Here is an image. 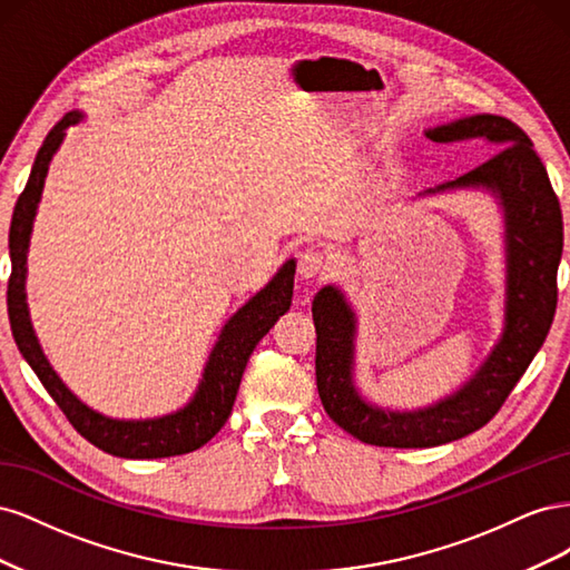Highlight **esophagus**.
Returning a JSON list of instances; mask_svg holds the SVG:
<instances>
[{"instance_id": "1", "label": "esophagus", "mask_w": 570, "mask_h": 570, "mask_svg": "<svg viewBox=\"0 0 570 570\" xmlns=\"http://www.w3.org/2000/svg\"><path fill=\"white\" fill-rule=\"evenodd\" d=\"M325 271V256L316 247H308L299 256V275L302 278H316L318 273Z\"/></svg>"}]
</instances>
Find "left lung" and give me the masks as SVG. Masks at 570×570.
I'll return each instance as SVG.
<instances>
[{"label":"left lung","instance_id":"obj_1","mask_svg":"<svg viewBox=\"0 0 570 570\" xmlns=\"http://www.w3.org/2000/svg\"><path fill=\"white\" fill-rule=\"evenodd\" d=\"M433 142H480L497 149L469 174L425 189L419 197L482 193L504 223V323L473 375L442 400L419 409L371 402L356 385L354 306L337 285H323L312 304L316 325V385L323 409L356 440L375 446L419 450L461 440L502 409L540 352L557 312V271L563 218L547 168L530 137L509 118L475 114L428 128Z\"/></svg>","mask_w":570,"mask_h":570}]
</instances>
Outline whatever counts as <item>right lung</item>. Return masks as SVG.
<instances>
[{
	"label": "right lung",
	"mask_w": 570,
	"mask_h": 570,
	"mask_svg": "<svg viewBox=\"0 0 570 570\" xmlns=\"http://www.w3.org/2000/svg\"><path fill=\"white\" fill-rule=\"evenodd\" d=\"M85 118L82 111H68L59 124L49 130L45 142L32 164L30 178L21 193L11 216L9 228V256L11 278L7 289L9 323L16 344L36 371L51 400L59 404L66 419L73 423L78 433L99 446L101 452L120 459H164L199 450L209 442L223 423L228 421L239 381L247 368V361L262 337L271 331L292 304V287H295L297 262L287 258L278 273L249 297L237 312L220 327V335L206 358L199 385L189 396V402L176 411L154 419H111L85 404L76 392H71L59 373L51 368L49 358L42 352V344L36 335L28 308V247L36 223L38 204L42 199V187L51 159L61 147L66 130L78 126Z\"/></svg>",
	"instance_id": "1"
}]
</instances>
